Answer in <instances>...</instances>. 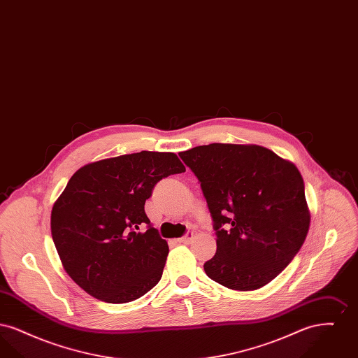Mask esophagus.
Here are the masks:
<instances>
[{
	"instance_id": "34e87169",
	"label": "esophagus",
	"mask_w": 358,
	"mask_h": 358,
	"mask_svg": "<svg viewBox=\"0 0 358 358\" xmlns=\"http://www.w3.org/2000/svg\"><path fill=\"white\" fill-rule=\"evenodd\" d=\"M193 236H194V234H193L192 231H187V234H185L182 238H178L177 241H178V243H182V244H189V243L192 241Z\"/></svg>"
}]
</instances>
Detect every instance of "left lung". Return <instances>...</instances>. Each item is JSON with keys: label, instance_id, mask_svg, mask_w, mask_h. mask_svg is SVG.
Wrapping results in <instances>:
<instances>
[{"label": "left lung", "instance_id": "left-lung-1", "mask_svg": "<svg viewBox=\"0 0 358 358\" xmlns=\"http://www.w3.org/2000/svg\"><path fill=\"white\" fill-rule=\"evenodd\" d=\"M178 155L200 182L217 236L205 273L240 291L270 283L298 254L308 232L299 171L257 145L210 143Z\"/></svg>", "mask_w": 358, "mask_h": 358}]
</instances>
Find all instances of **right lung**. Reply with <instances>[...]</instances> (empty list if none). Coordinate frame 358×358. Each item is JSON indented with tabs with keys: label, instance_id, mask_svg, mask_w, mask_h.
Instances as JSON below:
<instances>
[{
	"label": "right lung",
	"instance_id": "right-lung-1",
	"mask_svg": "<svg viewBox=\"0 0 358 358\" xmlns=\"http://www.w3.org/2000/svg\"><path fill=\"white\" fill-rule=\"evenodd\" d=\"M185 171L174 153L141 152L88 164L52 208L51 232L64 270L87 294L126 303L159 282L169 247L145 213L162 178Z\"/></svg>",
	"mask_w": 358,
	"mask_h": 358
}]
</instances>
